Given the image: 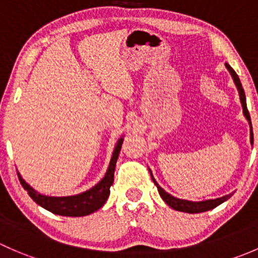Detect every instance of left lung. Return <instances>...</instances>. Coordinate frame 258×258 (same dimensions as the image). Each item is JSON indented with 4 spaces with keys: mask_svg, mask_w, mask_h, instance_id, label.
<instances>
[{
    "mask_svg": "<svg viewBox=\"0 0 258 258\" xmlns=\"http://www.w3.org/2000/svg\"><path fill=\"white\" fill-rule=\"evenodd\" d=\"M225 66H226V69L228 70V72L231 74V77H232L233 82H235L236 87H237L238 95H240L241 105H242V111H243V116L246 117V119L248 121V124H249V141H251V145H252L253 144V132H252L251 117H249L248 110H247L246 95H244V91H243V88H242L241 81H240V79H238L237 74L233 71V69L228 63H225ZM148 170H150V168H148ZM150 173H151V178H152V181L155 182V184L157 186L158 194H160V196L162 197L163 201H165L168 206L172 207L173 210L179 211V212L200 213V212H205V211H210V210L215 209V207H217L218 205H221V204H223L225 201H227V200L233 195V192H232V194L226 195V196H222V197H218V199L205 200V201H188V200L177 199V197L172 196V195H170L168 192H166L165 189H163L162 187L157 183V181H156L155 177H153L151 170H150Z\"/></svg>",
    "mask_w": 258,
    "mask_h": 258,
    "instance_id": "1",
    "label": "left lung"
}]
</instances>
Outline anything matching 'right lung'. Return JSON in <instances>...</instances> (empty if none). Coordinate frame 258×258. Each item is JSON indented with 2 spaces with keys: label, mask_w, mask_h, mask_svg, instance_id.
Segmentation results:
<instances>
[{
  "label": "right lung",
  "mask_w": 258,
  "mask_h": 258,
  "mask_svg": "<svg viewBox=\"0 0 258 258\" xmlns=\"http://www.w3.org/2000/svg\"><path fill=\"white\" fill-rule=\"evenodd\" d=\"M122 142H123V136L119 137L114 145L112 157H111L110 165H108L103 178L90 189H86L85 192H81V194L71 195V196H47V195L40 194L33 187H31L17 171L18 178L31 199L49 212L59 216H69V217H81V216L91 215L100 210L110 196V187L113 183L114 167H116L117 158H118L119 151H121Z\"/></svg>",
  "instance_id": "right-lung-1"
}]
</instances>
